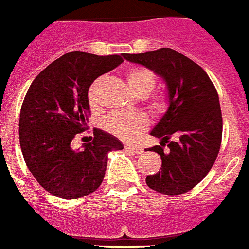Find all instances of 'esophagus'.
<instances>
[{"label":"esophagus","instance_id":"esophagus-1","mask_svg":"<svg viewBox=\"0 0 249 249\" xmlns=\"http://www.w3.org/2000/svg\"><path fill=\"white\" fill-rule=\"evenodd\" d=\"M125 149L135 155H142L144 152V149L142 146H139V145H125Z\"/></svg>","mask_w":249,"mask_h":249}]
</instances>
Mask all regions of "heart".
<instances>
[{
	"mask_svg": "<svg viewBox=\"0 0 249 249\" xmlns=\"http://www.w3.org/2000/svg\"><path fill=\"white\" fill-rule=\"evenodd\" d=\"M127 85L132 93L138 97H146L155 87L156 83V76L151 70L142 66H134L129 69L125 75ZM90 104L95 103L94 97V86L90 88L89 94ZM152 107L156 110H161L163 107V99L162 98H155L152 102ZM146 117L140 114H112L111 116L105 120L104 125L110 133L117 135L125 140H132L137 138L145 128L147 127Z\"/></svg>",
	"mask_w": 249,
	"mask_h": 249,
	"instance_id": "obj_1",
	"label": "heart"
}]
</instances>
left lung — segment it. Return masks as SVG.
I'll return each mask as SVG.
<instances>
[{
  "mask_svg": "<svg viewBox=\"0 0 249 249\" xmlns=\"http://www.w3.org/2000/svg\"><path fill=\"white\" fill-rule=\"evenodd\" d=\"M130 63L154 71L166 85L167 110L150 135L162 146L172 134L167 152L157 145L146 151L161 156L162 168L146 177L150 189L166 195H179L197 185L218 156L223 133L220 104L215 87L200 65L171 48L124 54Z\"/></svg>",
  "mask_w": 249,
  "mask_h": 249,
  "instance_id": "1",
  "label": "left lung"
}]
</instances>
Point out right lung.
Segmentation results:
<instances>
[{
	"label": "right lung",
	"mask_w": 249,
	"mask_h": 249,
	"mask_svg": "<svg viewBox=\"0 0 249 249\" xmlns=\"http://www.w3.org/2000/svg\"><path fill=\"white\" fill-rule=\"evenodd\" d=\"M122 56L69 52L41 71L26 93L19 119L21 152L38 184L56 197L73 200L97 190L107 152L124 149L116 137L98 128L82 149L71 147L90 115V85L124 63Z\"/></svg>",
	"instance_id": "obj_1"
}]
</instances>
